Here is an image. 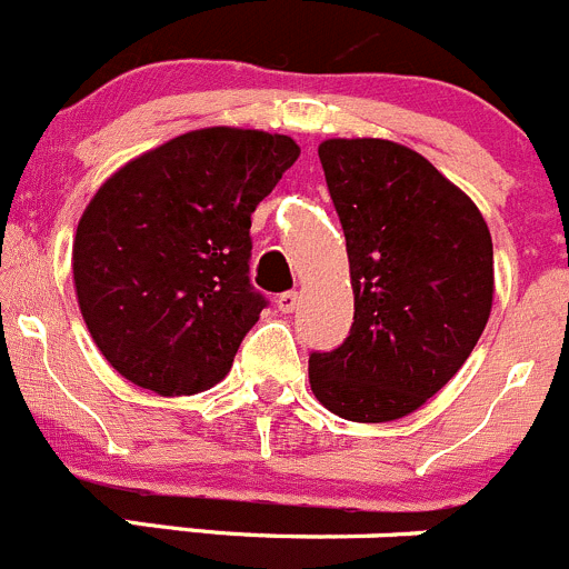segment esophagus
Masks as SVG:
<instances>
[{"label": "esophagus", "instance_id": "obj_1", "mask_svg": "<svg viewBox=\"0 0 569 569\" xmlns=\"http://www.w3.org/2000/svg\"><path fill=\"white\" fill-rule=\"evenodd\" d=\"M278 311H283V313H291L297 308V302H300V295H297V291H283V295H278Z\"/></svg>", "mask_w": 569, "mask_h": 569}]
</instances>
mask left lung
I'll return each mask as SVG.
<instances>
[{"label": "left lung", "instance_id": "obj_1", "mask_svg": "<svg viewBox=\"0 0 569 569\" xmlns=\"http://www.w3.org/2000/svg\"><path fill=\"white\" fill-rule=\"evenodd\" d=\"M356 295L350 336L311 352V391L352 422L417 411L470 358L492 311V236L476 202L408 147L319 144Z\"/></svg>", "mask_w": 569, "mask_h": 569}]
</instances>
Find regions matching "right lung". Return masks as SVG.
I'll use <instances>...</instances> for the list:
<instances>
[{
	"mask_svg": "<svg viewBox=\"0 0 569 569\" xmlns=\"http://www.w3.org/2000/svg\"><path fill=\"white\" fill-rule=\"evenodd\" d=\"M289 136L206 127L121 167L77 224L82 319L110 367L156 395H197L230 372L267 308L250 224L297 161Z\"/></svg>",
	"mask_w": 569,
	"mask_h": 569,
	"instance_id": "1",
	"label": "right lung"
}]
</instances>
